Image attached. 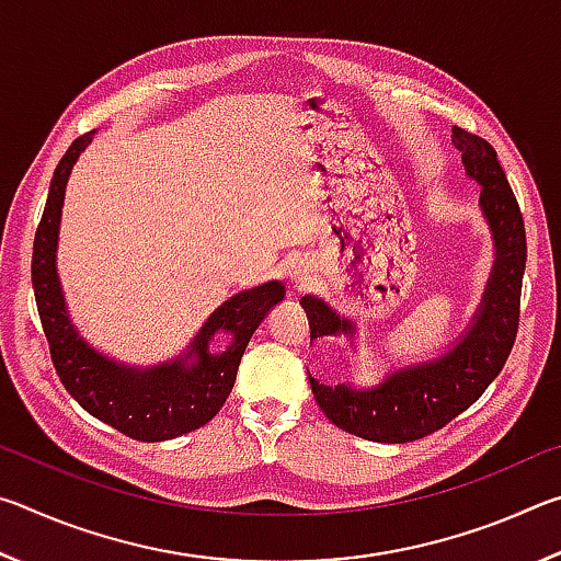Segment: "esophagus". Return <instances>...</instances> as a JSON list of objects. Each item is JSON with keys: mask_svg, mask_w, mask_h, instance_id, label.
<instances>
[{"mask_svg": "<svg viewBox=\"0 0 561 561\" xmlns=\"http://www.w3.org/2000/svg\"><path fill=\"white\" fill-rule=\"evenodd\" d=\"M311 264L309 262H297L291 267V279H294V284H307L309 279H311Z\"/></svg>", "mask_w": 561, "mask_h": 561, "instance_id": "1", "label": "esophagus"}]
</instances>
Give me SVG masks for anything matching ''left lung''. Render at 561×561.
I'll return each instance as SVG.
<instances>
[{"mask_svg": "<svg viewBox=\"0 0 561 561\" xmlns=\"http://www.w3.org/2000/svg\"><path fill=\"white\" fill-rule=\"evenodd\" d=\"M465 175L482 187L480 210L492 234V270L470 324L443 354L398 366L368 388L327 386L309 376L311 393L336 428L374 443H411L440 431L478 401L495 381L515 344L519 324L522 274L527 262L525 222L505 170L485 138L453 126ZM301 309L309 317L311 341L344 336L354 346L356 321L341 317L324 299L307 294Z\"/></svg>", "mask_w": 561, "mask_h": 561, "instance_id": "1", "label": "left lung"}]
</instances>
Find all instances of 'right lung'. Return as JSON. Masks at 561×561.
<instances>
[{
	"label": "right lung",
	"instance_id": "obj_1",
	"mask_svg": "<svg viewBox=\"0 0 561 561\" xmlns=\"http://www.w3.org/2000/svg\"><path fill=\"white\" fill-rule=\"evenodd\" d=\"M93 133L76 138L54 170L49 197L36 227L32 284L51 360L61 383L83 411L133 440L160 443L213 421L230 396L247 344L267 311L284 299V284L267 282L222 301L178 356L150 366H133L93 348L71 321L56 270L61 207L76 160ZM228 339L215 352L211 341Z\"/></svg>",
	"mask_w": 561,
	"mask_h": 561
}]
</instances>
